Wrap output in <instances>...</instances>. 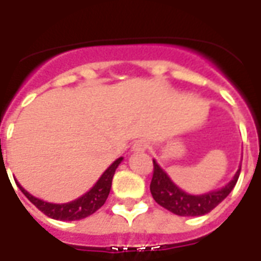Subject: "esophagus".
I'll return each instance as SVG.
<instances>
[{
    "instance_id": "obj_1",
    "label": "esophagus",
    "mask_w": 261,
    "mask_h": 261,
    "mask_svg": "<svg viewBox=\"0 0 261 261\" xmlns=\"http://www.w3.org/2000/svg\"><path fill=\"white\" fill-rule=\"evenodd\" d=\"M148 142L145 140H138L134 142V145H133V150L134 152H144V150L148 149Z\"/></svg>"
}]
</instances>
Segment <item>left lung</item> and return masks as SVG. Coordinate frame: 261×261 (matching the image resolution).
<instances>
[{
  "mask_svg": "<svg viewBox=\"0 0 261 261\" xmlns=\"http://www.w3.org/2000/svg\"><path fill=\"white\" fill-rule=\"evenodd\" d=\"M239 173H241V167L235 173L233 178L221 190L212 191L203 195H190L179 190L153 160L150 194L156 200V203L177 216H188V217L203 216L206 213H210L217 204L221 203L228 196L238 181Z\"/></svg>",
  "mask_w": 261,
  "mask_h": 261,
  "instance_id": "obj_1",
  "label": "left lung"
}]
</instances>
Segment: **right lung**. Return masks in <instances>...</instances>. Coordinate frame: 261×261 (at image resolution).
<instances>
[{"mask_svg":"<svg viewBox=\"0 0 261 261\" xmlns=\"http://www.w3.org/2000/svg\"><path fill=\"white\" fill-rule=\"evenodd\" d=\"M121 160H123V158H119L117 160H115L106 169L105 173L101 175V178L96 181V184L92 187L91 190L83 195V196H80L79 199L69 202V203H48V202H44V200L38 199V198H34L24 188H22V185L19 182H16V185L19 187V190L24 194V196L48 217L61 220V221L82 220L91 216L92 213H95L96 210L103 206V203L108 199V195L111 192L112 179H113L115 171L117 169V166L120 165Z\"/></svg>","mask_w":261,"mask_h":261,"instance_id":"add662e5","label":"right lung"}]
</instances>
